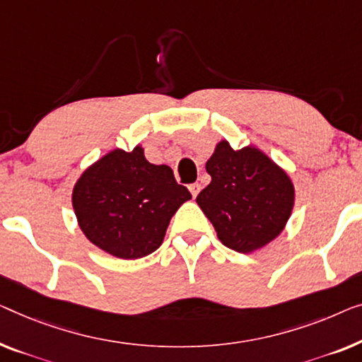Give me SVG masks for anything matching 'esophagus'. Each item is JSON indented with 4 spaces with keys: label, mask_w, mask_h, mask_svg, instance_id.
<instances>
[{
    "label": "esophagus",
    "mask_w": 362,
    "mask_h": 362,
    "mask_svg": "<svg viewBox=\"0 0 362 362\" xmlns=\"http://www.w3.org/2000/svg\"><path fill=\"white\" fill-rule=\"evenodd\" d=\"M189 191L192 194V197H196L199 191H201V185H199V182H192V185H189Z\"/></svg>",
    "instance_id": "1"
}]
</instances>
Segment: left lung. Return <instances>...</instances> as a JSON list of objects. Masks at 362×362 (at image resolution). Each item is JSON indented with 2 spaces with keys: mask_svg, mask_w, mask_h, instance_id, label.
<instances>
[{
  "mask_svg": "<svg viewBox=\"0 0 362 362\" xmlns=\"http://www.w3.org/2000/svg\"><path fill=\"white\" fill-rule=\"evenodd\" d=\"M206 170L211 185L196 202L227 248L253 253L272 242L289 220L296 191L289 175L255 146L216 145Z\"/></svg>",
  "mask_w": 362,
  "mask_h": 362,
  "instance_id": "obj_1",
  "label": "left lung"
}]
</instances>
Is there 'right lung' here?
<instances>
[{"instance_id":"1","label":"right lung","mask_w":362,"mask_h":362,"mask_svg":"<svg viewBox=\"0 0 362 362\" xmlns=\"http://www.w3.org/2000/svg\"><path fill=\"white\" fill-rule=\"evenodd\" d=\"M191 199L173 170L132 151L114 148L83 171L71 194L81 232L120 259H139L163 243L177 209Z\"/></svg>"}]
</instances>
